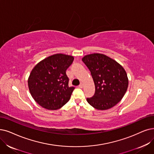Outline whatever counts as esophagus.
I'll use <instances>...</instances> for the list:
<instances>
[{
    "instance_id": "obj_1",
    "label": "esophagus",
    "mask_w": 154,
    "mask_h": 154,
    "mask_svg": "<svg viewBox=\"0 0 154 154\" xmlns=\"http://www.w3.org/2000/svg\"><path fill=\"white\" fill-rule=\"evenodd\" d=\"M79 88H83V83H80V85H79Z\"/></svg>"
}]
</instances>
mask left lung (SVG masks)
Here are the masks:
<instances>
[{
  "label": "left lung",
  "instance_id": "left-lung-1",
  "mask_svg": "<svg viewBox=\"0 0 154 154\" xmlns=\"http://www.w3.org/2000/svg\"><path fill=\"white\" fill-rule=\"evenodd\" d=\"M82 61L91 72L95 92L87 100L98 110H107L116 106L124 97L128 87V78L121 64L102 54H88Z\"/></svg>",
  "mask_w": 154,
  "mask_h": 154
}]
</instances>
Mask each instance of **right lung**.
<instances>
[{
	"label": "right lung",
	"mask_w": 154,
	"mask_h": 154,
	"mask_svg": "<svg viewBox=\"0 0 154 154\" xmlns=\"http://www.w3.org/2000/svg\"><path fill=\"white\" fill-rule=\"evenodd\" d=\"M74 57L63 54L48 56L35 65L28 79V88L33 99L48 110L62 107L70 99L75 87H69L66 69Z\"/></svg>",
	"instance_id": "1"
}]
</instances>
